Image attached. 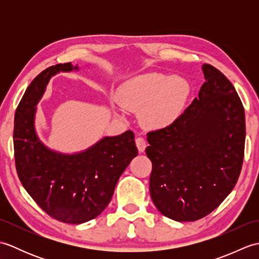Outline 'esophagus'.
Wrapping results in <instances>:
<instances>
[{
	"label": "esophagus",
	"mask_w": 259,
	"mask_h": 259,
	"mask_svg": "<svg viewBox=\"0 0 259 259\" xmlns=\"http://www.w3.org/2000/svg\"><path fill=\"white\" fill-rule=\"evenodd\" d=\"M136 146H137V148H138L139 152H144L146 147H147L146 140L144 138H141V137H139V138L136 139Z\"/></svg>",
	"instance_id": "esophagus-1"
}]
</instances>
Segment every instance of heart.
<instances>
[{
	"label": "heart",
	"instance_id": "1",
	"mask_svg": "<svg viewBox=\"0 0 259 259\" xmlns=\"http://www.w3.org/2000/svg\"><path fill=\"white\" fill-rule=\"evenodd\" d=\"M188 97V85L179 78L161 73H145L125 81L118 91L123 108L139 111L146 128L160 130L178 119Z\"/></svg>",
	"mask_w": 259,
	"mask_h": 259
}]
</instances>
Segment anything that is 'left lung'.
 <instances>
[{
    "label": "left lung",
    "instance_id": "8db88e82",
    "mask_svg": "<svg viewBox=\"0 0 259 259\" xmlns=\"http://www.w3.org/2000/svg\"><path fill=\"white\" fill-rule=\"evenodd\" d=\"M185 112L148 134L150 196L163 216L195 222L210 213L237 183L245 149V111L234 85L210 64Z\"/></svg>",
    "mask_w": 259,
    "mask_h": 259
}]
</instances>
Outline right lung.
Segmentation results:
<instances>
[{
  "label": "right lung",
  "mask_w": 259,
  "mask_h": 259,
  "mask_svg": "<svg viewBox=\"0 0 259 259\" xmlns=\"http://www.w3.org/2000/svg\"><path fill=\"white\" fill-rule=\"evenodd\" d=\"M71 62L38 74L27 87L14 117V156L25 190L49 216L67 224L98 217L110 202L120 176L138 155L135 135L103 137L88 149L62 153L48 148L35 130L36 104L53 75L78 71Z\"/></svg>",
  "instance_id": "right-lung-1"
}]
</instances>
